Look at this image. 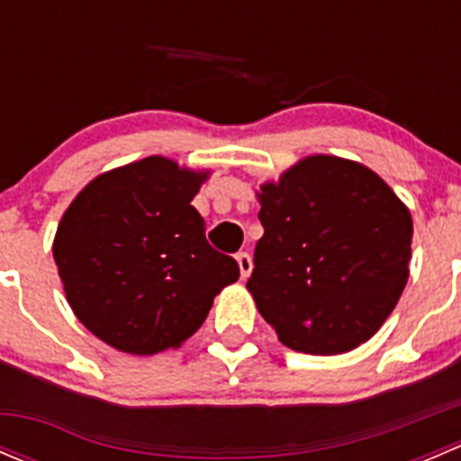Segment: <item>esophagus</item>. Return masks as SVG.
I'll return each instance as SVG.
<instances>
[{"instance_id": "esophagus-1", "label": "esophagus", "mask_w": 461, "mask_h": 461, "mask_svg": "<svg viewBox=\"0 0 461 461\" xmlns=\"http://www.w3.org/2000/svg\"><path fill=\"white\" fill-rule=\"evenodd\" d=\"M236 260H239V269H240V276L248 278L252 274V257L248 252H239L236 254Z\"/></svg>"}]
</instances>
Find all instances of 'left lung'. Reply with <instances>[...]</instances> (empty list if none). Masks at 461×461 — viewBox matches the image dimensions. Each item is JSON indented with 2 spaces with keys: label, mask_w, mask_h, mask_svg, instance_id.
<instances>
[{
  "label": "left lung",
  "mask_w": 461,
  "mask_h": 461,
  "mask_svg": "<svg viewBox=\"0 0 461 461\" xmlns=\"http://www.w3.org/2000/svg\"><path fill=\"white\" fill-rule=\"evenodd\" d=\"M248 290L287 348L339 355L368 341L408 281L412 221L368 167L310 156L260 187Z\"/></svg>",
  "instance_id": "1"
}]
</instances>
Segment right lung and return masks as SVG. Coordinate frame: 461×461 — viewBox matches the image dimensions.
I'll list each match as a JSON object with an SVG mask.
<instances>
[{
	"instance_id": "obj_1",
	"label": "right lung",
	"mask_w": 461,
	"mask_h": 461,
	"mask_svg": "<svg viewBox=\"0 0 461 461\" xmlns=\"http://www.w3.org/2000/svg\"><path fill=\"white\" fill-rule=\"evenodd\" d=\"M207 174L151 156L97 176L58 227L53 258L76 317L104 343L156 355L187 341L239 263L204 239Z\"/></svg>"
}]
</instances>
